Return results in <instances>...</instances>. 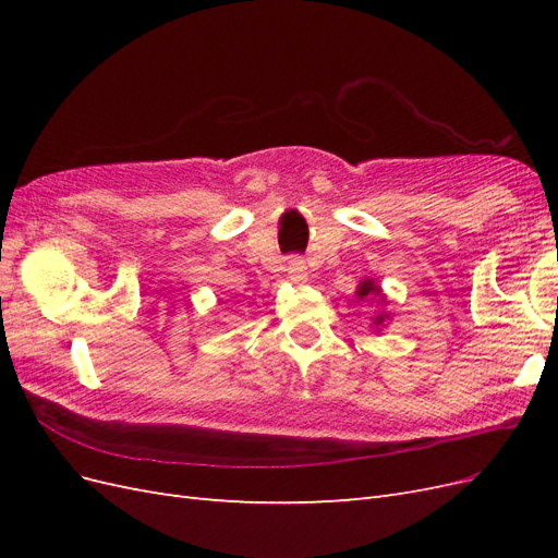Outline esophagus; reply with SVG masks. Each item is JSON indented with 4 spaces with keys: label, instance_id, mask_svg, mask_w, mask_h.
<instances>
[{
    "label": "esophagus",
    "instance_id": "esophagus-1",
    "mask_svg": "<svg viewBox=\"0 0 558 558\" xmlns=\"http://www.w3.org/2000/svg\"><path fill=\"white\" fill-rule=\"evenodd\" d=\"M286 277H289L293 283L305 281L307 279L305 260H300V258H289V260H286Z\"/></svg>",
    "mask_w": 558,
    "mask_h": 558
}]
</instances>
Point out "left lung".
Segmentation results:
<instances>
[{"label": "left lung", "mask_w": 558, "mask_h": 558, "mask_svg": "<svg viewBox=\"0 0 558 558\" xmlns=\"http://www.w3.org/2000/svg\"><path fill=\"white\" fill-rule=\"evenodd\" d=\"M356 295L361 298V300H365V298H369V295H377L379 300H384V293H381V289H379V286H375V281L373 279H365V281H361L359 283V291H356ZM388 318V314H377L375 316V326H381L384 324V320Z\"/></svg>", "instance_id": "left-lung-1"}]
</instances>
